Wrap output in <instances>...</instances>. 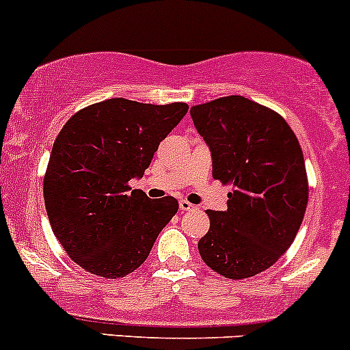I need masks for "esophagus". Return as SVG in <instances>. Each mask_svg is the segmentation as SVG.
<instances>
[{"label": "esophagus", "mask_w": 350, "mask_h": 350, "mask_svg": "<svg viewBox=\"0 0 350 350\" xmlns=\"http://www.w3.org/2000/svg\"><path fill=\"white\" fill-rule=\"evenodd\" d=\"M178 205H180V211H192V208H196V205L190 204L189 200H180Z\"/></svg>", "instance_id": "esophagus-1"}]
</instances>
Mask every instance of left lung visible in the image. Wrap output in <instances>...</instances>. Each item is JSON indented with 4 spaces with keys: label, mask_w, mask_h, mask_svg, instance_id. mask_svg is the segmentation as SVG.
<instances>
[{
    "label": "left lung",
    "mask_w": 350,
    "mask_h": 350,
    "mask_svg": "<svg viewBox=\"0 0 350 350\" xmlns=\"http://www.w3.org/2000/svg\"><path fill=\"white\" fill-rule=\"evenodd\" d=\"M190 116L211 148L212 176L232 185L228 211H207L199 253L219 275L250 278L275 265L300 229L308 202L304 151L278 113L247 97H219Z\"/></svg>",
    "instance_id": "1"
}]
</instances>
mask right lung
Listing matches in <instances>:
<instances>
[{"label": "right lung", "instance_id": "add662e5", "mask_svg": "<svg viewBox=\"0 0 350 350\" xmlns=\"http://www.w3.org/2000/svg\"><path fill=\"white\" fill-rule=\"evenodd\" d=\"M187 111L185 103L154 106L114 97L77 111L60 129L43 199L57 241L82 269L122 278L148 258L178 202L151 200L129 182L143 176Z\"/></svg>", "mask_w": 350, "mask_h": 350}]
</instances>
